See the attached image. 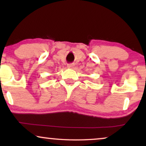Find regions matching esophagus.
I'll return each mask as SVG.
<instances>
[{"label": "esophagus", "instance_id": "esophagus-1", "mask_svg": "<svg viewBox=\"0 0 146 146\" xmlns=\"http://www.w3.org/2000/svg\"><path fill=\"white\" fill-rule=\"evenodd\" d=\"M74 66V64H69L67 65V67L68 68H73Z\"/></svg>", "mask_w": 146, "mask_h": 146}]
</instances>
